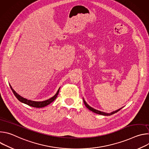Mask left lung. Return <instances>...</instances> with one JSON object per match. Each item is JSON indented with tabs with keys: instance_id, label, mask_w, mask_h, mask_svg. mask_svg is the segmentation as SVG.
Segmentation results:
<instances>
[{
	"instance_id": "left-lung-1",
	"label": "left lung",
	"mask_w": 149,
	"mask_h": 149,
	"mask_svg": "<svg viewBox=\"0 0 149 149\" xmlns=\"http://www.w3.org/2000/svg\"><path fill=\"white\" fill-rule=\"evenodd\" d=\"M83 101H84V103L85 105L86 106V107H87V109H88V110H90V111H93V112H94V113H96V114H100V115H102V116H111V115H112V114H114L117 113L118 111H120V110L123 108V107H122V108L119 109H118V110H116V111H112V112H111L110 113H105V112L101 111H99V110H96V109H93V107H91V106H90V105L86 102V101L84 100V98H83Z\"/></svg>"
}]
</instances>
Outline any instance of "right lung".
Listing matches in <instances>:
<instances>
[{
    "mask_svg": "<svg viewBox=\"0 0 149 149\" xmlns=\"http://www.w3.org/2000/svg\"><path fill=\"white\" fill-rule=\"evenodd\" d=\"M12 91V92L13 93L15 96L16 97V98L20 102H22L24 104H26L29 106H31V107H36V108H42V107H44L45 106L49 105V104H51V102H52L57 97L59 91V89L60 88H59L58 90L57 91L56 93L55 94V95H54L52 97H51V98L43 101H32V100H29L28 99H26L24 97H22V96H20V95H19L12 87V86L10 85H9Z\"/></svg>",
    "mask_w": 149,
    "mask_h": 149,
    "instance_id": "add662e5",
    "label": "right lung"
}]
</instances>
